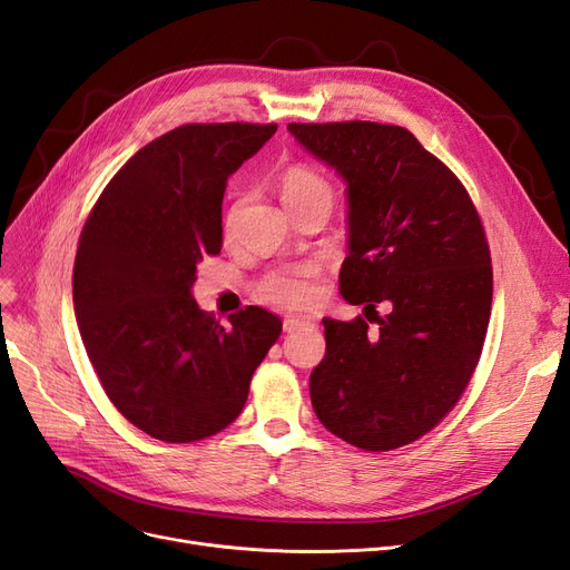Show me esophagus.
I'll use <instances>...</instances> for the list:
<instances>
[{"instance_id":"34e87169","label":"esophagus","mask_w":570,"mask_h":570,"mask_svg":"<svg viewBox=\"0 0 570 570\" xmlns=\"http://www.w3.org/2000/svg\"><path fill=\"white\" fill-rule=\"evenodd\" d=\"M312 323H314L312 318H295V316H289V318L283 321V331H285V333H295V331H299V327L312 325Z\"/></svg>"}]
</instances>
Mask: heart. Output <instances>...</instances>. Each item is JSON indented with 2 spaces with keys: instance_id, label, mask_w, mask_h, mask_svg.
Wrapping results in <instances>:
<instances>
[{
  "instance_id": "1",
  "label": "heart",
  "mask_w": 570,
  "mask_h": 570,
  "mask_svg": "<svg viewBox=\"0 0 570 570\" xmlns=\"http://www.w3.org/2000/svg\"><path fill=\"white\" fill-rule=\"evenodd\" d=\"M278 189H281L283 204L289 206L318 193H331V185H327L318 174H314L312 168L292 166L283 170ZM258 295H262L264 302L283 306V308H304L308 304H314L318 295L316 266L299 264V266L273 271L262 283H258Z\"/></svg>"
}]
</instances>
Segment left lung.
<instances>
[{"mask_svg": "<svg viewBox=\"0 0 570 570\" xmlns=\"http://www.w3.org/2000/svg\"><path fill=\"white\" fill-rule=\"evenodd\" d=\"M287 130L344 183L340 292L366 316L323 318L314 411L344 442L396 450L444 419L478 366L492 306L485 230L459 178L406 128L350 120ZM375 303L391 314L377 317Z\"/></svg>", "mask_w": 570, "mask_h": 570, "instance_id": "left-lung-1", "label": "left lung"}]
</instances>
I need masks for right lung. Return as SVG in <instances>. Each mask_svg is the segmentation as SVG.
Returning a JSON list of instances; mask_svg holds the SVG:
<instances>
[{"label": "right lung", "mask_w": 570, "mask_h": 570, "mask_svg": "<svg viewBox=\"0 0 570 570\" xmlns=\"http://www.w3.org/2000/svg\"><path fill=\"white\" fill-rule=\"evenodd\" d=\"M278 126L189 124L135 151L85 223L73 266L78 331L101 387L142 433L204 440L243 411L281 337L262 306L223 325L193 297L197 264L223 243L228 178Z\"/></svg>", "instance_id": "add662e5"}]
</instances>
